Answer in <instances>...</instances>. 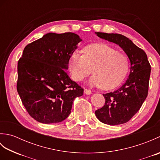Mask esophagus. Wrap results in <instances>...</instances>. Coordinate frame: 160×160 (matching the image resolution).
I'll return each mask as SVG.
<instances>
[{"label": "esophagus", "mask_w": 160, "mask_h": 160, "mask_svg": "<svg viewBox=\"0 0 160 160\" xmlns=\"http://www.w3.org/2000/svg\"><path fill=\"white\" fill-rule=\"evenodd\" d=\"M84 92L86 95H90L91 94V91L89 89H84Z\"/></svg>", "instance_id": "obj_1"}]
</instances>
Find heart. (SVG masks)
<instances>
[{
  "instance_id": "b5f03b06",
  "label": "heart",
  "mask_w": 160,
  "mask_h": 160,
  "mask_svg": "<svg viewBox=\"0 0 160 160\" xmlns=\"http://www.w3.org/2000/svg\"><path fill=\"white\" fill-rule=\"evenodd\" d=\"M71 78L82 81L89 76L93 68L94 74L89 84L102 87L104 90L114 89L126 77L128 70L127 56L107 44L96 43L85 47L83 55L73 52L68 64Z\"/></svg>"
}]
</instances>
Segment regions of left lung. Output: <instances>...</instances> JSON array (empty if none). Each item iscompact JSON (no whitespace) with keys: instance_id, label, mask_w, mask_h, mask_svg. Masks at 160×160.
<instances>
[{"instance_id":"left-lung-1","label":"left lung","mask_w":160,"mask_h":160,"mask_svg":"<svg viewBox=\"0 0 160 160\" xmlns=\"http://www.w3.org/2000/svg\"><path fill=\"white\" fill-rule=\"evenodd\" d=\"M95 33L118 45L130 60V73L126 82L113 92L103 94L104 107L95 112L102 123L111 126L124 124L140 110L147 97L151 65L146 53L127 37L118 33Z\"/></svg>"}]
</instances>
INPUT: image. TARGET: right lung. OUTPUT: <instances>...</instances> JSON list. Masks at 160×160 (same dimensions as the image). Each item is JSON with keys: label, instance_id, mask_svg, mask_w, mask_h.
I'll use <instances>...</instances> for the list:
<instances>
[{"label": "right lung", "instance_id": "right-lung-1", "mask_svg": "<svg viewBox=\"0 0 160 160\" xmlns=\"http://www.w3.org/2000/svg\"><path fill=\"white\" fill-rule=\"evenodd\" d=\"M82 41L74 33H48L27 45L18 63L17 91L31 116L43 124L69 116L75 98L84 89L66 71L69 58Z\"/></svg>", "mask_w": 160, "mask_h": 160}]
</instances>
